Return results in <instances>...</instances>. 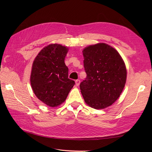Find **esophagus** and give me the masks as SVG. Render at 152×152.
Segmentation results:
<instances>
[{"instance_id":"obj_1","label":"esophagus","mask_w":152,"mask_h":152,"mask_svg":"<svg viewBox=\"0 0 152 152\" xmlns=\"http://www.w3.org/2000/svg\"><path fill=\"white\" fill-rule=\"evenodd\" d=\"M80 80H79V79L76 80H75V84H76V86H79L80 85Z\"/></svg>"}]
</instances>
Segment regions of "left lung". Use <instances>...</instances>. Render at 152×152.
Here are the masks:
<instances>
[{"label":"left lung","instance_id":"1","mask_svg":"<svg viewBox=\"0 0 152 152\" xmlns=\"http://www.w3.org/2000/svg\"><path fill=\"white\" fill-rule=\"evenodd\" d=\"M87 77L80 84L85 102L95 109H103L118 98L125 86L127 70L117 50L104 43L82 50Z\"/></svg>","mask_w":152,"mask_h":152}]
</instances>
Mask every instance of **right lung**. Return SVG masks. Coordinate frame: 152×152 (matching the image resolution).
I'll use <instances>...</instances> for the list:
<instances>
[{
  "instance_id": "obj_1",
  "label": "right lung",
  "mask_w": 152,
  "mask_h": 152,
  "mask_svg": "<svg viewBox=\"0 0 152 152\" xmlns=\"http://www.w3.org/2000/svg\"><path fill=\"white\" fill-rule=\"evenodd\" d=\"M68 50L60 44H49L40 50L32 65L31 88L37 98L50 107L65 102L75 85L74 80L68 79L65 63Z\"/></svg>"
}]
</instances>
